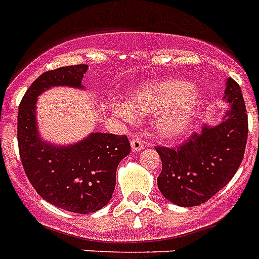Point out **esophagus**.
<instances>
[{
	"label": "esophagus",
	"mask_w": 259,
	"mask_h": 259,
	"mask_svg": "<svg viewBox=\"0 0 259 259\" xmlns=\"http://www.w3.org/2000/svg\"><path fill=\"white\" fill-rule=\"evenodd\" d=\"M130 146H132V150L133 151H141L145 148V142H142L138 138H134V140L130 141Z\"/></svg>",
	"instance_id": "34e87169"
}]
</instances>
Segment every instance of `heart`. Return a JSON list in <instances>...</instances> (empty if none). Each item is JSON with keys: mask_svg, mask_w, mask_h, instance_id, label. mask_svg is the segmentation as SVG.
Instances as JSON below:
<instances>
[{"mask_svg": "<svg viewBox=\"0 0 259 259\" xmlns=\"http://www.w3.org/2000/svg\"><path fill=\"white\" fill-rule=\"evenodd\" d=\"M203 98L193 83L181 78L146 82L130 90L127 104L113 102V109L126 122L154 115V129L165 141L178 140L198 117Z\"/></svg>", "mask_w": 259, "mask_h": 259, "instance_id": "1", "label": "heart"}]
</instances>
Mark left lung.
I'll return each instance as SVG.
<instances>
[{"label":"left lung","mask_w":259,"mask_h":259,"mask_svg":"<svg viewBox=\"0 0 259 259\" xmlns=\"http://www.w3.org/2000/svg\"><path fill=\"white\" fill-rule=\"evenodd\" d=\"M228 104L220 122L205 125L177 149L155 150L162 161L159 191L174 205L191 207L206 202L234 177L245 154L247 115L241 88L226 79Z\"/></svg>","instance_id":"1"}]
</instances>
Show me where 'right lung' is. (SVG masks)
Masks as SVG:
<instances>
[{
    "label": "right lung",
    "instance_id": "1",
    "mask_svg": "<svg viewBox=\"0 0 259 259\" xmlns=\"http://www.w3.org/2000/svg\"><path fill=\"white\" fill-rule=\"evenodd\" d=\"M88 65L45 71L25 93L18 109L17 138L25 173L46 202L71 213L89 214L111 199L118 163L130 153L126 136L90 133L78 142L56 145L44 140L37 121V100L52 88L82 85Z\"/></svg>",
    "mask_w": 259,
    "mask_h": 259
}]
</instances>
